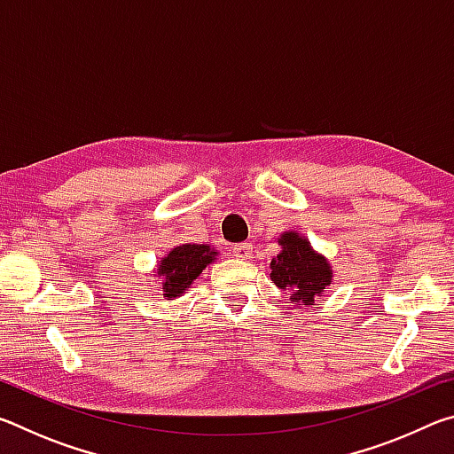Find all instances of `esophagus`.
<instances>
[{
  "label": "esophagus",
  "instance_id": "1",
  "mask_svg": "<svg viewBox=\"0 0 454 454\" xmlns=\"http://www.w3.org/2000/svg\"><path fill=\"white\" fill-rule=\"evenodd\" d=\"M230 254H232L238 260H248L252 256V246L246 244V242L244 244H238V246H234Z\"/></svg>",
  "mask_w": 454,
  "mask_h": 454
}]
</instances>
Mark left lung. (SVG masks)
Instances as JSON below:
<instances>
[{
	"label": "left lung",
	"mask_w": 454,
	"mask_h": 454,
	"mask_svg": "<svg viewBox=\"0 0 454 454\" xmlns=\"http://www.w3.org/2000/svg\"><path fill=\"white\" fill-rule=\"evenodd\" d=\"M278 244L282 250L270 262L272 282L290 292L294 302L314 304V298L333 282V268L328 260L314 252L310 242L298 232H284Z\"/></svg>",
	"instance_id": "8db88e82"
}]
</instances>
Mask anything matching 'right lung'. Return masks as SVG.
<instances>
[{
	"mask_svg": "<svg viewBox=\"0 0 454 454\" xmlns=\"http://www.w3.org/2000/svg\"><path fill=\"white\" fill-rule=\"evenodd\" d=\"M216 260V252L206 244H182L170 250L158 264V276L168 301L178 298L190 288L202 270Z\"/></svg>",
	"mask_w": 454,
	"mask_h": 454,
	"instance_id": "right-lung-1",
	"label": "right lung"
}]
</instances>
